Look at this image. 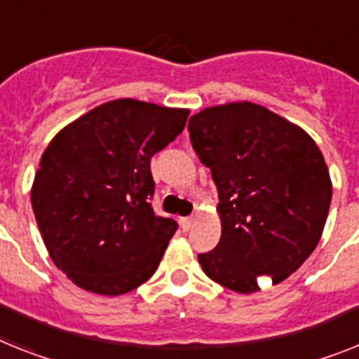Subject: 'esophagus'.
I'll return each instance as SVG.
<instances>
[{
	"mask_svg": "<svg viewBox=\"0 0 359 359\" xmlns=\"http://www.w3.org/2000/svg\"><path fill=\"white\" fill-rule=\"evenodd\" d=\"M191 224H194V217H182L180 219V228H182V231H188L191 228Z\"/></svg>",
	"mask_w": 359,
	"mask_h": 359,
	"instance_id": "obj_1",
	"label": "esophagus"
}]
</instances>
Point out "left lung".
<instances>
[{
	"label": "left lung",
	"mask_w": 359,
	"mask_h": 359,
	"mask_svg": "<svg viewBox=\"0 0 359 359\" xmlns=\"http://www.w3.org/2000/svg\"><path fill=\"white\" fill-rule=\"evenodd\" d=\"M188 129L219 191L221 241L198 254L204 273L239 294L257 292L263 276L285 281L318 246L332 201L318 144L252 102L206 107Z\"/></svg>",
	"instance_id": "1"
}]
</instances>
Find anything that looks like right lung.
<instances>
[{
    "instance_id": "obj_1",
    "label": "right lung",
    "mask_w": 359,
    "mask_h": 359,
    "mask_svg": "<svg viewBox=\"0 0 359 359\" xmlns=\"http://www.w3.org/2000/svg\"><path fill=\"white\" fill-rule=\"evenodd\" d=\"M188 109L120 98L60 131L41 155L31 203L53 263L74 285L122 296L158 268L177 230L155 215L151 156L188 120Z\"/></svg>"
}]
</instances>
